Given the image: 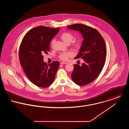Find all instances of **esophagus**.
<instances>
[{"label": "esophagus", "mask_w": 129, "mask_h": 129, "mask_svg": "<svg viewBox=\"0 0 129 129\" xmlns=\"http://www.w3.org/2000/svg\"><path fill=\"white\" fill-rule=\"evenodd\" d=\"M60 64H67V63H68L67 62H64V61H62V62H61L60 63Z\"/></svg>", "instance_id": "34e87169"}]
</instances>
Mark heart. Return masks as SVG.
I'll use <instances>...</instances> for the list:
<instances>
[{"instance_id":"b5f03b06","label":"heart","mask_w":129,"mask_h":129,"mask_svg":"<svg viewBox=\"0 0 129 129\" xmlns=\"http://www.w3.org/2000/svg\"><path fill=\"white\" fill-rule=\"evenodd\" d=\"M61 39L67 44H70L73 40H74V36L71 33L68 32H65L62 33L60 35ZM55 40H52L51 42V45H53ZM81 44L80 41H75L73 44V46L74 48L76 49H79L81 47ZM72 55L71 52H63L61 53L58 55V57L62 60H67L69 57L71 56Z\"/></svg>"}]
</instances>
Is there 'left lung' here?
Here are the masks:
<instances>
[{"label": "left lung", "mask_w": 129, "mask_h": 129, "mask_svg": "<svg viewBox=\"0 0 129 129\" xmlns=\"http://www.w3.org/2000/svg\"><path fill=\"white\" fill-rule=\"evenodd\" d=\"M69 29L79 31L83 38L81 47L75 59L82 58L81 66L74 64L72 80L79 86H84L93 81L101 73L106 55L105 41L95 29L82 24L67 26Z\"/></svg>", "instance_id": "1"}]
</instances>
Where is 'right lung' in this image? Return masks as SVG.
<instances>
[{
    "label": "right lung",
    "mask_w": 129,
    "mask_h": 129,
    "mask_svg": "<svg viewBox=\"0 0 129 129\" xmlns=\"http://www.w3.org/2000/svg\"><path fill=\"white\" fill-rule=\"evenodd\" d=\"M59 30V28L37 26L25 34L20 44L21 65L28 79L39 87H48L54 81L59 63L54 61L47 64L43 61V54L50 51L51 41Z\"/></svg>",
    "instance_id": "add662e5"
}]
</instances>
